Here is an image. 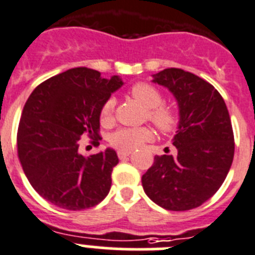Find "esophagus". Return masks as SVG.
I'll return each instance as SVG.
<instances>
[{
	"label": "esophagus",
	"instance_id": "esophagus-1",
	"mask_svg": "<svg viewBox=\"0 0 255 255\" xmlns=\"http://www.w3.org/2000/svg\"><path fill=\"white\" fill-rule=\"evenodd\" d=\"M130 155V151H125V150H118V157L121 160L127 159L128 156Z\"/></svg>",
	"mask_w": 255,
	"mask_h": 255
}]
</instances>
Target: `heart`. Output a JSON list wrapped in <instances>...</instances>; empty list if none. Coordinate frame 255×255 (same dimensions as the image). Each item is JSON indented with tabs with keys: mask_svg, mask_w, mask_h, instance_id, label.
I'll use <instances>...</instances> for the list:
<instances>
[{
	"mask_svg": "<svg viewBox=\"0 0 255 255\" xmlns=\"http://www.w3.org/2000/svg\"><path fill=\"white\" fill-rule=\"evenodd\" d=\"M129 95L133 99L141 103L146 111V118L155 126L160 132L169 133L178 126V112L173 107L162 104V94L159 89L148 82H137L129 89ZM114 98H108L100 109V122L108 125L113 121ZM152 137V132L147 127L139 128H121L112 133L109 137V143L119 150L132 151L139 147L143 142L148 141Z\"/></svg>",
	"mask_w": 255,
	"mask_h": 255,
	"instance_id": "b5f03b06",
	"label": "heart"
}]
</instances>
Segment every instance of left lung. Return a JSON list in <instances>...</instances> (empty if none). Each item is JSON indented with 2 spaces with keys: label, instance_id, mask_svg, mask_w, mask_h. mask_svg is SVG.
Returning a JSON list of instances; mask_svg holds the SVG:
<instances>
[{
  "label": "left lung",
  "instance_id": "1",
  "mask_svg": "<svg viewBox=\"0 0 255 255\" xmlns=\"http://www.w3.org/2000/svg\"><path fill=\"white\" fill-rule=\"evenodd\" d=\"M153 82L174 94L180 121L173 142L176 155L155 156L142 187L165 210H193L216 193L233 164L229 111L210 82L182 68H165L153 75Z\"/></svg>",
  "mask_w": 255,
  "mask_h": 255
}]
</instances>
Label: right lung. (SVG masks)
Here are the masks:
<instances>
[{
	"instance_id": "obj_1",
	"label": "right lung",
	"mask_w": 255,
	"mask_h": 255,
	"mask_svg": "<svg viewBox=\"0 0 255 255\" xmlns=\"http://www.w3.org/2000/svg\"><path fill=\"white\" fill-rule=\"evenodd\" d=\"M123 85L118 76L103 79L86 67L67 70L38 85L22 109L17 156L31 187L59 208L81 211L108 196L116 151L85 157L82 136L99 146L100 109Z\"/></svg>"
}]
</instances>
